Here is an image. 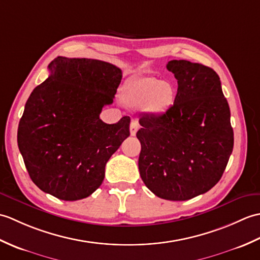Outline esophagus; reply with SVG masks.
Instances as JSON below:
<instances>
[{"label":"esophagus","mask_w":260,"mask_h":260,"mask_svg":"<svg viewBox=\"0 0 260 260\" xmlns=\"http://www.w3.org/2000/svg\"><path fill=\"white\" fill-rule=\"evenodd\" d=\"M140 128V125L137 124V121H132L131 123V127H129V131H131V135L132 136H135L137 131Z\"/></svg>","instance_id":"1"}]
</instances>
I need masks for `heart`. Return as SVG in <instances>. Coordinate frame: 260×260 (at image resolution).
Instances as JSON below:
<instances>
[{
  "mask_svg": "<svg viewBox=\"0 0 260 260\" xmlns=\"http://www.w3.org/2000/svg\"><path fill=\"white\" fill-rule=\"evenodd\" d=\"M128 107H147L152 112H165L174 101V89L169 82L155 77H140L129 81L121 95Z\"/></svg>",
  "mask_w": 260,
  "mask_h": 260,
  "instance_id": "heart-1",
  "label": "heart"
}]
</instances>
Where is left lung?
Wrapping results in <instances>:
<instances>
[{"instance_id":"8db88e82","label":"left lung","mask_w":260,"mask_h":260,"mask_svg":"<svg viewBox=\"0 0 260 260\" xmlns=\"http://www.w3.org/2000/svg\"><path fill=\"white\" fill-rule=\"evenodd\" d=\"M167 68L178 80V92L167 112L140 118L139 170L154 194L185 201L221 179L233 153L234 131L213 69L186 60H171Z\"/></svg>"}]
</instances>
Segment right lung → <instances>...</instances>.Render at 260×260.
Masks as SVG:
<instances>
[{
    "instance_id": "obj_1",
    "label": "right lung",
    "mask_w": 260,
    "mask_h": 260,
    "mask_svg": "<svg viewBox=\"0 0 260 260\" xmlns=\"http://www.w3.org/2000/svg\"><path fill=\"white\" fill-rule=\"evenodd\" d=\"M50 76L26 101L18 145L31 180L60 200L89 197L105 178V167L129 136L131 118L116 124L99 118L121 80L116 66L95 59L57 57Z\"/></svg>"
}]
</instances>
